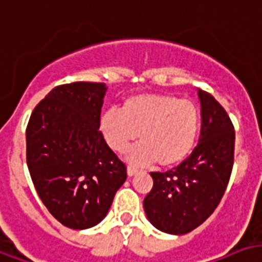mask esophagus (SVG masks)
<instances>
[{
	"instance_id": "1",
	"label": "esophagus",
	"mask_w": 262,
	"mask_h": 262,
	"mask_svg": "<svg viewBox=\"0 0 262 262\" xmlns=\"http://www.w3.org/2000/svg\"><path fill=\"white\" fill-rule=\"evenodd\" d=\"M137 172H138V168H137V167H133V166L127 167V174H128V177L135 176Z\"/></svg>"
}]
</instances>
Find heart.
<instances>
[{
    "label": "heart",
    "mask_w": 262,
    "mask_h": 262,
    "mask_svg": "<svg viewBox=\"0 0 262 262\" xmlns=\"http://www.w3.org/2000/svg\"><path fill=\"white\" fill-rule=\"evenodd\" d=\"M200 127L198 106L172 95L142 94L128 98L121 110L102 115L101 129L115 152H124L138 138L141 143L128 152L134 163L172 166L192 152Z\"/></svg>",
    "instance_id": "obj_1"
}]
</instances>
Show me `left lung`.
<instances>
[{
    "instance_id": "8db88e82",
    "label": "left lung",
    "mask_w": 262,
    "mask_h": 262,
    "mask_svg": "<svg viewBox=\"0 0 262 262\" xmlns=\"http://www.w3.org/2000/svg\"><path fill=\"white\" fill-rule=\"evenodd\" d=\"M198 94L202 105L198 146L172 170L150 172L153 188L143 200L150 224L171 235L193 231L213 214L233 167V124L211 94L203 90Z\"/></svg>"
}]
</instances>
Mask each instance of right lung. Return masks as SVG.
Segmentation results:
<instances>
[{
	"mask_svg": "<svg viewBox=\"0 0 262 262\" xmlns=\"http://www.w3.org/2000/svg\"><path fill=\"white\" fill-rule=\"evenodd\" d=\"M103 82L55 86L35 106L26 129L27 167L48 211L72 229L106 217L127 168L99 131Z\"/></svg>",
	"mask_w": 262,
	"mask_h": 262,
	"instance_id": "add662e5",
	"label": "right lung"
}]
</instances>
